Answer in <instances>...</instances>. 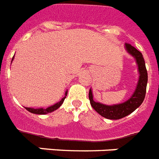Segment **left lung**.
Instances as JSON below:
<instances>
[{
	"instance_id": "obj_1",
	"label": "left lung",
	"mask_w": 159,
	"mask_h": 159,
	"mask_svg": "<svg viewBox=\"0 0 159 159\" xmlns=\"http://www.w3.org/2000/svg\"><path fill=\"white\" fill-rule=\"evenodd\" d=\"M125 48L128 52L131 54L136 59L139 72V80L138 81L136 89L131 98L123 103L113 105V106H107V105L93 101L92 90L90 89L89 93L90 104L93 108L102 116L107 118V119H111V120L120 119L133 112L135 109L138 108L141 105L145 98L146 87H147V82H148V73H147L145 62H144L143 55L139 51L137 50L136 48H134L130 43H126Z\"/></svg>"
}]
</instances>
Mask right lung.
I'll return each mask as SVG.
<instances>
[{"instance_id":"1","label":"right lung","mask_w":159,"mask_h":159,"mask_svg":"<svg viewBox=\"0 0 159 159\" xmlns=\"http://www.w3.org/2000/svg\"><path fill=\"white\" fill-rule=\"evenodd\" d=\"M13 59H14V57H13V58H12V60ZM66 95H67V91L66 92V93H65V97L63 98H62V99L59 102L56 103L55 105H53V106L49 107H48V108L34 109V108H31V107H25V108H26V110H28L29 111H30V112H32V113H34V114H40V115H43V114L49 113V112H52V111H55V110H57V109L59 108L61 106V104L63 103V102H64L65 98H66Z\"/></svg>"}]
</instances>
